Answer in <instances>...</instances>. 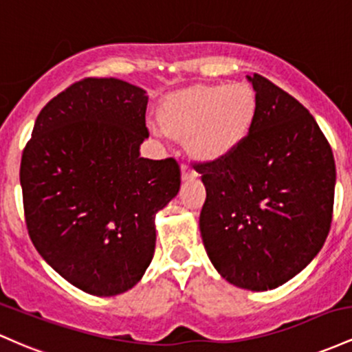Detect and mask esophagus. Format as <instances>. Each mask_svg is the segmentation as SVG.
<instances>
[{"mask_svg": "<svg viewBox=\"0 0 352 352\" xmlns=\"http://www.w3.org/2000/svg\"><path fill=\"white\" fill-rule=\"evenodd\" d=\"M196 171L195 169H191L189 166L183 164V168H181V177H183V181H188V179H192V177H196Z\"/></svg>", "mask_w": 352, "mask_h": 352, "instance_id": "34e87169", "label": "esophagus"}]
</instances>
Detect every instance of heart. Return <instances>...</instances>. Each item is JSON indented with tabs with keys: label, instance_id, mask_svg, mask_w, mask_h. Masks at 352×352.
Masks as SVG:
<instances>
[{
	"label": "heart",
	"instance_id": "obj_1",
	"mask_svg": "<svg viewBox=\"0 0 352 352\" xmlns=\"http://www.w3.org/2000/svg\"><path fill=\"white\" fill-rule=\"evenodd\" d=\"M259 102L246 82L192 86L169 94L161 104V123L177 138H189V149L203 161H218L238 151L250 138L258 118Z\"/></svg>",
	"mask_w": 352,
	"mask_h": 352
}]
</instances>
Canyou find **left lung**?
<instances>
[{
	"label": "left lung",
	"instance_id": "obj_1",
	"mask_svg": "<svg viewBox=\"0 0 352 352\" xmlns=\"http://www.w3.org/2000/svg\"><path fill=\"white\" fill-rule=\"evenodd\" d=\"M259 102L244 144L201 164L203 244L234 286L267 291L321 251L333 219L336 164L313 114L270 80L246 76Z\"/></svg>",
	"mask_w": 352,
	"mask_h": 352
}]
</instances>
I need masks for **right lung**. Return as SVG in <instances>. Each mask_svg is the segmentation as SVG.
Wrapping results in <instances>:
<instances>
[{"label":"right lung","instance_id":"1","mask_svg":"<svg viewBox=\"0 0 352 352\" xmlns=\"http://www.w3.org/2000/svg\"><path fill=\"white\" fill-rule=\"evenodd\" d=\"M148 96L116 78H86L34 123L19 183L41 258L88 294L131 289L156 246V212L177 195L179 166L140 156Z\"/></svg>","mask_w":352,"mask_h":352}]
</instances>
